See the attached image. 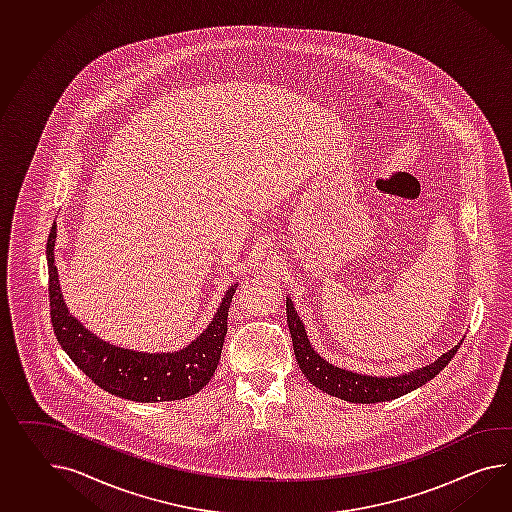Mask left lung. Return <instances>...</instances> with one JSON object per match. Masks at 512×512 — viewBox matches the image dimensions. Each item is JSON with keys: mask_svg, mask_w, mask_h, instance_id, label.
I'll return each mask as SVG.
<instances>
[{"mask_svg": "<svg viewBox=\"0 0 512 512\" xmlns=\"http://www.w3.org/2000/svg\"><path fill=\"white\" fill-rule=\"evenodd\" d=\"M286 314H288L289 334L293 341V353L299 362L302 375L310 380L315 388L349 403L364 405V403L392 401L420 388L425 382L434 379L451 362V358L457 354V349L462 343L460 341L459 345H455L451 351L438 356V360H434L433 364L414 369L410 373H403L397 377L362 375L343 367L332 366L325 358L315 353L314 347L310 345V340L306 336L304 325L299 319V314L293 308V302L289 297L286 301Z\"/></svg>", "mask_w": 512, "mask_h": 512, "instance_id": "8db88e82", "label": "left lung"}]
</instances>
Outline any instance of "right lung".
Masks as SVG:
<instances>
[{
	"mask_svg": "<svg viewBox=\"0 0 512 512\" xmlns=\"http://www.w3.org/2000/svg\"><path fill=\"white\" fill-rule=\"evenodd\" d=\"M55 237L57 224L53 223L46 243L50 315L55 338L72 362L102 390L130 401H176L200 392L210 382L219 364L228 330V308L237 284L226 289L213 321L184 349L174 353H139L122 349L100 340L68 312L53 256Z\"/></svg>",
	"mask_w": 512,
	"mask_h": 512,
	"instance_id": "obj_1",
	"label": "right lung"
}]
</instances>
